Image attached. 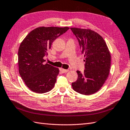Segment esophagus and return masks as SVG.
<instances>
[{"mask_svg": "<svg viewBox=\"0 0 130 130\" xmlns=\"http://www.w3.org/2000/svg\"><path fill=\"white\" fill-rule=\"evenodd\" d=\"M60 70L62 71V73H67L69 71L68 70H65V69H63V68H60Z\"/></svg>", "mask_w": 130, "mask_h": 130, "instance_id": "esophagus-1", "label": "esophagus"}]
</instances>
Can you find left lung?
Here are the masks:
<instances>
[{"mask_svg":"<svg viewBox=\"0 0 130 130\" xmlns=\"http://www.w3.org/2000/svg\"><path fill=\"white\" fill-rule=\"evenodd\" d=\"M71 29L78 39L85 62L84 72L77 71L78 78L72 87L80 94H94L101 88L109 76L110 52L105 40L96 31L78 28Z\"/></svg>","mask_w":130,"mask_h":130,"instance_id":"left-lung-1","label":"left lung"}]
</instances>
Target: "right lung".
<instances>
[{"label":"right lung","instance_id":"obj_1","mask_svg":"<svg viewBox=\"0 0 130 130\" xmlns=\"http://www.w3.org/2000/svg\"><path fill=\"white\" fill-rule=\"evenodd\" d=\"M70 28L41 27L29 33L18 50L19 73L31 91L44 93L54 87L59 69L46 63L43 57L55 39Z\"/></svg>","mask_w":130,"mask_h":130}]
</instances>
